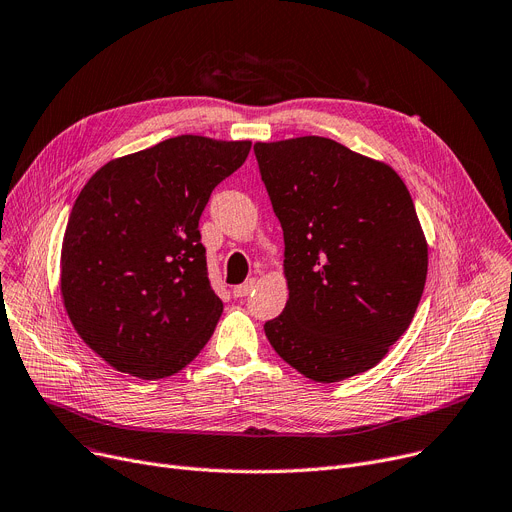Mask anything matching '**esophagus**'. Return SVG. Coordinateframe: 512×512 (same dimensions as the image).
Here are the masks:
<instances>
[{"mask_svg":"<svg viewBox=\"0 0 512 512\" xmlns=\"http://www.w3.org/2000/svg\"><path fill=\"white\" fill-rule=\"evenodd\" d=\"M255 286H257V280L255 278H251V280H247L245 284H240V286H234V297L236 299H242V297H249V294L255 290Z\"/></svg>","mask_w":512,"mask_h":512,"instance_id":"obj_1","label":"esophagus"}]
</instances>
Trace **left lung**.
<instances>
[{
    "instance_id": "left-lung-1",
    "label": "left lung",
    "mask_w": 512,
    "mask_h": 512,
    "mask_svg": "<svg viewBox=\"0 0 512 512\" xmlns=\"http://www.w3.org/2000/svg\"><path fill=\"white\" fill-rule=\"evenodd\" d=\"M284 230V311L265 321L274 351L332 384L378 365L411 326L427 240L411 193L384 161L326 137L255 143Z\"/></svg>"
}]
</instances>
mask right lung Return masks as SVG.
I'll use <instances>...</instances> for the list:
<instances>
[{
  "label": "right lung",
  "instance_id": "obj_1",
  "mask_svg": "<svg viewBox=\"0 0 512 512\" xmlns=\"http://www.w3.org/2000/svg\"><path fill=\"white\" fill-rule=\"evenodd\" d=\"M251 141L197 134L107 161L70 211L60 290L78 336L107 365L159 380L191 363L224 311L199 218Z\"/></svg>",
  "mask_w": 512,
  "mask_h": 512
}]
</instances>
